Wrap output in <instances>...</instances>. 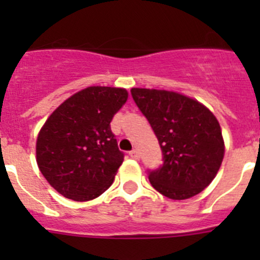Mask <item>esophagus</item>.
Wrapping results in <instances>:
<instances>
[{"instance_id":"obj_1","label":"esophagus","mask_w":260,"mask_h":260,"mask_svg":"<svg viewBox=\"0 0 260 260\" xmlns=\"http://www.w3.org/2000/svg\"><path fill=\"white\" fill-rule=\"evenodd\" d=\"M128 155L132 156V157L134 158V160H138V158H139V152H138L137 150H133V151H130V152H128Z\"/></svg>"}]
</instances>
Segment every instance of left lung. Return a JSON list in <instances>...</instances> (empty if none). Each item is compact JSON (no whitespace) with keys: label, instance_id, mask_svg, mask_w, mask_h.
Wrapping results in <instances>:
<instances>
[{"label":"left lung","instance_id":"1","mask_svg":"<svg viewBox=\"0 0 260 260\" xmlns=\"http://www.w3.org/2000/svg\"><path fill=\"white\" fill-rule=\"evenodd\" d=\"M132 95L164 155L161 168L148 176L153 189L174 201L203 191L219 172L225 153L215 114L198 100L174 91L132 88Z\"/></svg>","mask_w":260,"mask_h":260}]
</instances>
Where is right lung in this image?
I'll return each instance as SVG.
<instances>
[{"instance_id": "right-lung-1", "label": "right lung", "mask_w": 260, "mask_h": 260, "mask_svg": "<svg viewBox=\"0 0 260 260\" xmlns=\"http://www.w3.org/2000/svg\"><path fill=\"white\" fill-rule=\"evenodd\" d=\"M125 88L91 86L66 99L45 121L36 139V162L65 198H98L113 183L123 153L110 121L127 102Z\"/></svg>"}]
</instances>
